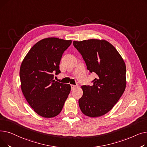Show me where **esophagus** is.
Masks as SVG:
<instances>
[{"label":"esophagus","instance_id":"1","mask_svg":"<svg viewBox=\"0 0 147 147\" xmlns=\"http://www.w3.org/2000/svg\"><path fill=\"white\" fill-rule=\"evenodd\" d=\"M71 87L72 90H73L74 89H75L76 88V86H75V85H71Z\"/></svg>","mask_w":147,"mask_h":147}]
</instances>
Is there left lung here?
I'll return each mask as SVG.
<instances>
[{
	"mask_svg": "<svg viewBox=\"0 0 147 147\" xmlns=\"http://www.w3.org/2000/svg\"><path fill=\"white\" fill-rule=\"evenodd\" d=\"M90 73L96 78L92 86H82L79 100L82 112L90 117L102 116L110 111L124 92L126 86V67L117 49L105 40L74 41Z\"/></svg>",
	"mask_w": 147,
	"mask_h": 147,
	"instance_id": "1",
	"label": "left lung"
}]
</instances>
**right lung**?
I'll return each mask as SVG.
<instances>
[{
    "instance_id": "1",
    "label": "right lung",
    "mask_w": 147,
    "mask_h": 147,
    "mask_svg": "<svg viewBox=\"0 0 147 147\" xmlns=\"http://www.w3.org/2000/svg\"><path fill=\"white\" fill-rule=\"evenodd\" d=\"M71 40L48 37L37 42L23 59L20 69L21 88L27 101L40 116H57L71 90L70 84L53 80L58 74L64 52Z\"/></svg>"
}]
</instances>
